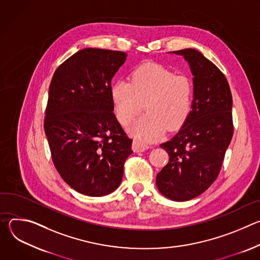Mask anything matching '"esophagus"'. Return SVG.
Here are the masks:
<instances>
[{"label": "esophagus", "mask_w": 260, "mask_h": 260, "mask_svg": "<svg viewBox=\"0 0 260 260\" xmlns=\"http://www.w3.org/2000/svg\"><path fill=\"white\" fill-rule=\"evenodd\" d=\"M149 148V145L142 142V141H139V140H135L134 143H133V150L135 152H143L145 151L146 149H148Z\"/></svg>", "instance_id": "1"}]
</instances>
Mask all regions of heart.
Instances as JSON below:
<instances>
[{
    "label": "heart",
    "instance_id": "b5f03b06",
    "mask_svg": "<svg viewBox=\"0 0 260 260\" xmlns=\"http://www.w3.org/2000/svg\"><path fill=\"white\" fill-rule=\"evenodd\" d=\"M115 114L122 125L129 124L143 110L147 114L131 128L145 141L159 138L168 128L175 131L186 120L191 110L193 85L185 75L157 63H143L131 75V83L119 80L111 87Z\"/></svg>",
    "mask_w": 260,
    "mask_h": 260
}]
</instances>
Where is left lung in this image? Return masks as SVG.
Listing matches in <instances>:
<instances>
[{
    "instance_id": "left-lung-1",
    "label": "left lung",
    "mask_w": 260,
    "mask_h": 260,
    "mask_svg": "<svg viewBox=\"0 0 260 260\" xmlns=\"http://www.w3.org/2000/svg\"><path fill=\"white\" fill-rule=\"evenodd\" d=\"M182 55L193 80L191 111L179 132L160 147L169 162L156 176L159 192L175 202L192 200L217 179L234 134L233 98L229 82L200 51L186 48Z\"/></svg>"
}]
</instances>
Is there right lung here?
<instances>
[{
    "instance_id": "right-lung-1",
    "label": "right lung",
    "mask_w": 260,
    "mask_h": 260,
    "mask_svg": "<svg viewBox=\"0 0 260 260\" xmlns=\"http://www.w3.org/2000/svg\"><path fill=\"white\" fill-rule=\"evenodd\" d=\"M127 54L84 48L54 72L44 119L53 164L74 190L104 197L118 188L132 142L117 121L111 81Z\"/></svg>"
}]
</instances>
